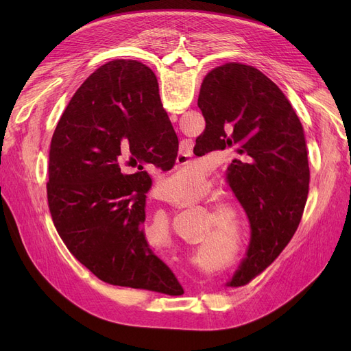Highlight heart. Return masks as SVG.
Returning a JSON list of instances; mask_svg holds the SVG:
<instances>
[{
  "instance_id": "1",
  "label": "heart",
  "mask_w": 351,
  "mask_h": 351,
  "mask_svg": "<svg viewBox=\"0 0 351 351\" xmlns=\"http://www.w3.org/2000/svg\"><path fill=\"white\" fill-rule=\"evenodd\" d=\"M165 186L169 196L185 197L192 191L202 186V175L195 166H191V168H180L165 180ZM159 223L162 225L165 232H168V220H166V217H162L159 220Z\"/></svg>"
}]
</instances>
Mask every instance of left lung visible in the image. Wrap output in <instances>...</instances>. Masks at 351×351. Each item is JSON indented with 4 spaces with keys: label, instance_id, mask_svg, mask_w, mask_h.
<instances>
[{
    "label": "left lung",
    "instance_id": "8db88e82",
    "mask_svg": "<svg viewBox=\"0 0 351 351\" xmlns=\"http://www.w3.org/2000/svg\"><path fill=\"white\" fill-rule=\"evenodd\" d=\"M197 106L206 121L197 156L226 151V182L250 223L246 257L230 287L262 273L298 230L308 193L303 126L280 88L250 65L225 64L202 82Z\"/></svg>",
    "mask_w": 351,
    "mask_h": 351
}]
</instances>
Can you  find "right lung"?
Here are the masks:
<instances>
[{"label": "right lung", "instance_id": "right-lung-1", "mask_svg": "<svg viewBox=\"0 0 351 351\" xmlns=\"http://www.w3.org/2000/svg\"><path fill=\"white\" fill-rule=\"evenodd\" d=\"M178 146L155 73L138 61L102 65L65 108L51 141L48 206L68 250L102 282L183 293L145 237L151 175L121 172L128 156L169 171Z\"/></svg>", "mask_w": 351, "mask_h": 351}]
</instances>
